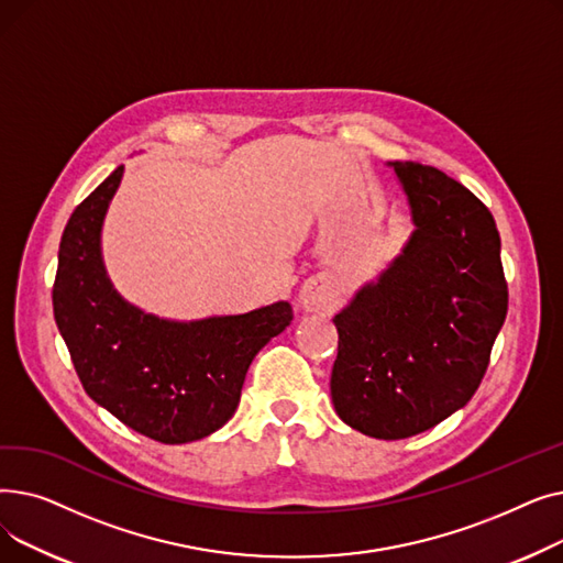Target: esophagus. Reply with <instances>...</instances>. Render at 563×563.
Masks as SVG:
<instances>
[{"label":"esophagus","mask_w":563,"mask_h":563,"mask_svg":"<svg viewBox=\"0 0 563 563\" xmlns=\"http://www.w3.org/2000/svg\"><path fill=\"white\" fill-rule=\"evenodd\" d=\"M335 301L333 291L323 285V283H306L299 291V306L306 310V312H321L331 308Z\"/></svg>","instance_id":"34e87169"}]
</instances>
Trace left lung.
<instances>
[{
    "label": "left lung",
    "instance_id": "left-lung-1",
    "mask_svg": "<svg viewBox=\"0 0 563 563\" xmlns=\"http://www.w3.org/2000/svg\"><path fill=\"white\" fill-rule=\"evenodd\" d=\"M412 232L333 317L331 397L344 424L401 440L461 410L484 378L509 294L488 207L420 162H388Z\"/></svg>",
    "mask_w": 563,
    "mask_h": 563
}]
</instances>
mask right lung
<instances>
[{
	"instance_id": "add662e5",
	"label": "right lung",
	"mask_w": 563,
	"mask_h": 563,
	"mask_svg": "<svg viewBox=\"0 0 563 563\" xmlns=\"http://www.w3.org/2000/svg\"><path fill=\"white\" fill-rule=\"evenodd\" d=\"M123 173L118 166L64 230L54 319L88 397L141 435L183 445L234 416L253 358L289 327L291 306L180 321L130 303L102 260V225Z\"/></svg>"
}]
</instances>
